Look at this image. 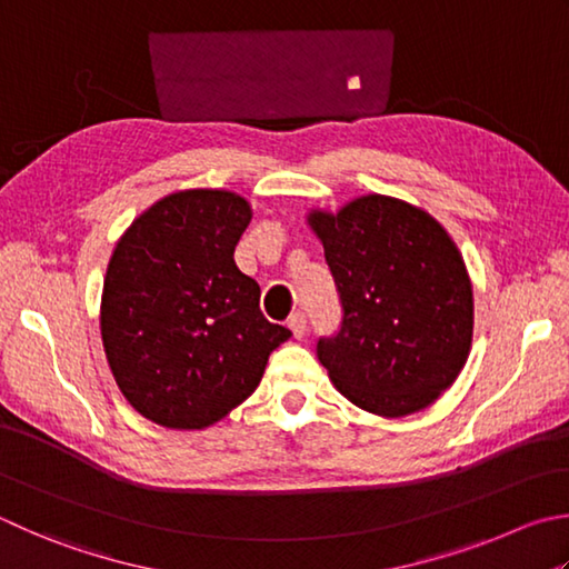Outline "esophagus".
I'll return each mask as SVG.
<instances>
[{
  "mask_svg": "<svg viewBox=\"0 0 569 569\" xmlns=\"http://www.w3.org/2000/svg\"><path fill=\"white\" fill-rule=\"evenodd\" d=\"M288 328H291L293 338L301 340L306 336V316L303 313H293L291 318H288Z\"/></svg>",
  "mask_w": 569,
  "mask_h": 569,
  "instance_id": "esophagus-1",
  "label": "esophagus"
}]
</instances>
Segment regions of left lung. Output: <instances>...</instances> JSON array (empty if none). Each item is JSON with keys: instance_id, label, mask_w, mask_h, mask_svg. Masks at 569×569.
Instances as JSON below:
<instances>
[{"instance_id": "obj_1", "label": "left lung", "mask_w": 569, "mask_h": 569, "mask_svg": "<svg viewBox=\"0 0 569 569\" xmlns=\"http://www.w3.org/2000/svg\"><path fill=\"white\" fill-rule=\"evenodd\" d=\"M306 223L343 303L338 336L318 340L330 383L380 418L432 406L468 363L475 318L468 268L446 226L386 193L308 209Z\"/></svg>"}]
</instances>
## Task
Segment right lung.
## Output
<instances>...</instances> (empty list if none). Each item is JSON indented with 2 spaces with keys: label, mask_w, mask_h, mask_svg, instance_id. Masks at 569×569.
I'll list each match as a JSON object with an SVG mask.
<instances>
[{
  "label": "right lung",
  "mask_w": 569,
  "mask_h": 569,
  "mask_svg": "<svg viewBox=\"0 0 569 569\" xmlns=\"http://www.w3.org/2000/svg\"><path fill=\"white\" fill-rule=\"evenodd\" d=\"M253 219L229 189L167 193L131 221L109 258L99 328L129 406L171 430L229 416L291 330L268 323L261 288L233 261Z\"/></svg>",
  "instance_id": "1"
}]
</instances>
